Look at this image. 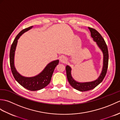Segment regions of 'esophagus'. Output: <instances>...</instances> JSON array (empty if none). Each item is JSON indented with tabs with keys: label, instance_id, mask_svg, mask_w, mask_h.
Listing matches in <instances>:
<instances>
[{
	"label": "esophagus",
	"instance_id": "esophagus-1",
	"mask_svg": "<svg viewBox=\"0 0 120 120\" xmlns=\"http://www.w3.org/2000/svg\"><path fill=\"white\" fill-rule=\"evenodd\" d=\"M60 62H63V63H65L67 61V59L64 57V56H62L60 58Z\"/></svg>",
	"mask_w": 120,
	"mask_h": 120
}]
</instances>
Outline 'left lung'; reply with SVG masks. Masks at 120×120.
Masks as SVG:
<instances>
[{"mask_svg": "<svg viewBox=\"0 0 120 120\" xmlns=\"http://www.w3.org/2000/svg\"><path fill=\"white\" fill-rule=\"evenodd\" d=\"M91 32V37L93 38L94 41L96 42L98 47L102 51L103 53V66L101 74L96 80L86 82H79L75 80L71 75V68L68 65L66 67L67 78L71 86L73 88L80 91H86L92 90L98 86L99 83L102 82L105 78L107 73L108 65L109 55L107 46L105 40L99 33L95 29L89 27Z\"/></svg>", "mask_w": 120, "mask_h": 120, "instance_id": "left-lung-1", "label": "left lung"}]
</instances>
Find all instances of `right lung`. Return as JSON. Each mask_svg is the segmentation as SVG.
I'll use <instances>...</instances> for the list:
<instances>
[{"mask_svg":"<svg viewBox=\"0 0 120 120\" xmlns=\"http://www.w3.org/2000/svg\"><path fill=\"white\" fill-rule=\"evenodd\" d=\"M33 26H30L22 30L15 38L10 49V63L13 75L20 85L28 90L38 91L45 88L50 83L53 71L59 61L56 60L48 63L41 72L34 77H25L17 72L14 66V55L17 40L24 33L28 31Z\"/></svg>","mask_w":120,"mask_h":120,"instance_id":"add662e5","label":"right lung"}]
</instances>
